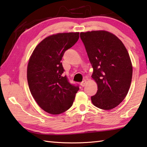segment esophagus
<instances>
[{"label":"esophagus","instance_id":"34e87169","mask_svg":"<svg viewBox=\"0 0 147 147\" xmlns=\"http://www.w3.org/2000/svg\"><path fill=\"white\" fill-rule=\"evenodd\" d=\"M86 84V80H85V79H84V81H83L81 82V86H82V87H84V86H85Z\"/></svg>","mask_w":147,"mask_h":147}]
</instances>
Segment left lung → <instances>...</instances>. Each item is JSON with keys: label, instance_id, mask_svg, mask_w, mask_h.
I'll list each match as a JSON object with an SVG mask.
<instances>
[{"label": "left lung", "instance_id": "left-lung-1", "mask_svg": "<svg viewBox=\"0 0 147 147\" xmlns=\"http://www.w3.org/2000/svg\"><path fill=\"white\" fill-rule=\"evenodd\" d=\"M80 37L98 88L91 97L92 103L102 110L114 109L125 98L130 86L132 65L129 54L121 40L106 31L81 32Z\"/></svg>", "mask_w": 147, "mask_h": 147}]
</instances>
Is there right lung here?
Wrapping results in <instances>:
<instances>
[{"mask_svg": "<svg viewBox=\"0 0 147 147\" xmlns=\"http://www.w3.org/2000/svg\"><path fill=\"white\" fill-rule=\"evenodd\" d=\"M79 38V32L50 35L36 46L30 57L27 68L30 90L38 106L49 114H60L68 110L79 89L63 75L61 62Z\"/></svg>", "mask_w": 147, "mask_h": 147, "instance_id": "right-lung-1", "label": "right lung"}]
</instances>
